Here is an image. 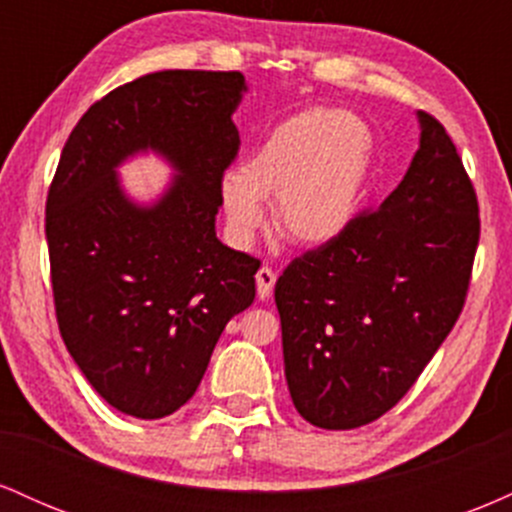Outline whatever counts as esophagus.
Wrapping results in <instances>:
<instances>
[{"instance_id": "esophagus-1", "label": "esophagus", "mask_w": 512, "mask_h": 512, "mask_svg": "<svg viewBox=\"0 0 512 512\" xmlns=\"http://www.w3.org/2000/svg\"><path fill=\"white\" fill-rule=\"evenodd\" d=\"M255 281H257V296H260L262 301H264V298L272 296L274 284H276V274H274L272 267H260V269H257Z\"/></svg>"}]
</instances>
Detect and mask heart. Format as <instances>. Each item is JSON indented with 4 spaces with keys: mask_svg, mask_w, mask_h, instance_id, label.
Returning a JSON list of instances; mask_svg holds the SVG:
<instances>
[{
    "mask_svg": "<svg viewBox=\"0 0 512 512\" xmlns=\"http://www.w3.org/2000/svg\"><path fill=\"white\" fill-rule=\"evenodd\" d=\"M373 132L361 117L315 108L281 122L221 182L228 221L250 236L274 199V223L298 245H325L354 221L373 163Z\"/></svg>",
    "mask_w": 512,
    "mask_h": 512,
    "instance_id": "obj_1",
    "label": "heart"
}]
</instances>
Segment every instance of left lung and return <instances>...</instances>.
<instances>
[{
    "mask_svg": "<svg viewBox=\"0 0 512 512\" xmlns=\"http://www.w3.org/2000/svg\"><path fill=\"white\" fill-rule=\"evenodd\" d=\"M419 120L421 146L397 190L276 281L286 383L317 428L349 431L395 407L467 301L477 192L445 127Z\"/></svg>",
    "mask_w": 512,
    "mask_h": 512,
    "instance_id": "8db88e82",
    "label": "left lung"
}]
</instances>
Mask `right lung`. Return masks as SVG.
<instances>
[{
  "mask_svg": "<svg viewBox=\"0 0 512 512\" xmlns=\"http://www.w3.org/2000/svg\"><path fill=\"white\" fill-rule=\"evenodd\" d=\"M243 91L240 72L146 74L93 103L62 149L45 204L57 325L93 390L122 414L178 411L228 320L255 301L260 260L214 231ZM142 148L181 173L149 210L114 178L116 163Z\"/></svg>",
  "mask_w": 512,
  "mask_h": 512,
  "instance_id": "1",
  "label": "right lung"
}]
</instances>
